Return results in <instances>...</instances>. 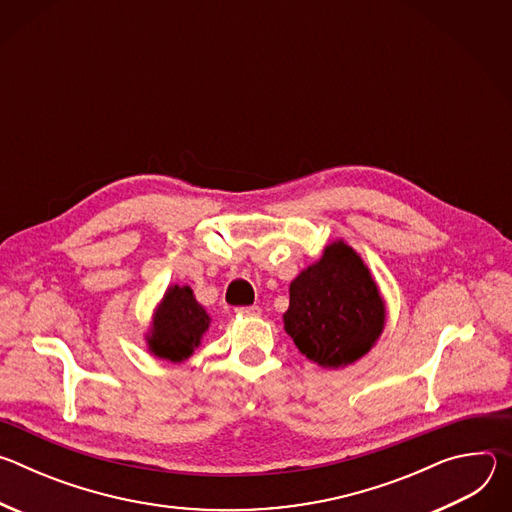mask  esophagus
Wrapping results in <instances>:
<instances>
[{"label": "esophagus", "mask_w": 512, "mask_h": 512, "mask_svg": "<svg viewBox=\"0 0 512 512\" xmlns=\"http://www.w3.org/2000/svg\"><path fill=\"white\" fill-rule=\"evenodd\" d=\"M239 316H259L261 308L259 306H245V308H237L235 310Z\"/></svg>", "instance_id": "34e87169"}]
</instances>
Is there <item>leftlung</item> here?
Here are the masks:
<instances>
[{"label":"left lung","instance_id":"8db88e82","mask_svg":"<svg viewBox=\"0 0 512 512\" xmlns=\"http://www.w3.org/2000/svg\"><path fill=\"white\" fill-rule=\"evenodd\" d=\"M385 326V302L369 267L344 241L289 285L283 328L298 350L324 369H338L367 354Z\"/></svg>","mask_w":512,"mask_h":512}]
</instances>
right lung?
Returning <instances> with one entry per match:
<instances>
[{
    "mask_svg": "<svg viewBox=\"0 0 512 512\" xmlns=\"http://www.w3.org/2000/svg\"><path fill=\"white\" fill-rule=\"evenodd\" d=\"M208 324L210 318L196 302L192 289L188 285H172L154 314V324L148 334L150 350L158 358L180 362L200 344Z\"/></svg>",
    "mask_w": 512,
    "mask_h": 512,
    "instance_id": "add662e5",
    "label": "right lung"
}]
</instances>
